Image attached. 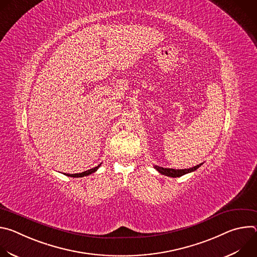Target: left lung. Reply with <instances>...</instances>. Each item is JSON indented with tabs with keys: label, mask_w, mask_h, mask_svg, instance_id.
Listing matches in <instances>:
<instances>
[{
	"label": "left lung",
	"mask_w": 257,
	"mask_h": 257,
	"mask_svg": "<svg viewBox=\"0 0 257 257\" xmlns=\"http://www.w3.org/2000/svg\"><path fill=\"white\" fill-rule=\"evenodd\" d=\"M203 164V163H202ZM202 164H199L193 168H189V169H182V170H175V169H169V168H163V167H159V166H155V169L162 175H165V176H168V177H173V178H176V177H181L183 175L185 174H188V173H191V172H194L195 170H197Z\"/></svg>",
	"instance_id": "obj_1"
}]
</instances>
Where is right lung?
<instances>
[{"label":"right lung","mask_w":257,"mask_h":257,"mask_svg":"<svg viewBox=\"0 0 257 257\" xmlns=\"http://www.w3.org/2000/svg\"><path fill=\"white\" fill-rule=\"evenodd\" d=\"M99 167H100V164H99L97 167L92 168V169H90V170H87V171H85V172H82V173H79V174H66V176H68V177H73V178H80V177L88 176V175H90V174L96 172V170H97Z\"/></svg>","instance_id":"right-lung-1"}]
</instances>
